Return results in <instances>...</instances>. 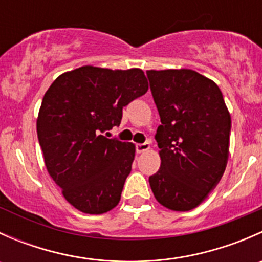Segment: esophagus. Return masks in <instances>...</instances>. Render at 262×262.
<instances>
[{"mask_svg":"<svg viewBox=\"0 0 262 262\" xmlns=\"http://www.w3.org/2000/svg\"><path fill=\"white\" fill-rule=\"evenodd\" d=\"M150 148V146H149V143H138V144H136V149H137V152L138 153H142V152H146V150H148Z\"/></svg>","mask_w":262,"mask_h":262,"instance_id":"34e87169","label":"esophagus"}]
</instances>
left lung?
I'll return each instance as SVG.
<instances>
[{"label": "left lung", "mask_w": 262, "mask_h": 262, "mask_svg": "<svg viewBox=\"0 0 262 262\" xmlns=\"http://www.w3.org/2000/svg\"><path fill=\"white\" fill-rule=\"evenodd\" d=\"M161 118V167L149 176L161 205L187 212L202 204L228 162L231 115L215 82L192 70L147 71Z\"/></svg>", "instance_id": "1"}]
</instances>
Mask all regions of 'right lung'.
Returning a JSON list of instances; mask_svg holds the SVG:
<instances>
[{
  "mask_svg": "<svg viewBox=\"0 0 262 262\" xmlns=\"http://www.w3.org/2000/svg\"><path fill=\"white\" fill-rule=\"evenodd\" d=\"M147 90L139 68L83 66L55 78L44 95L36 120L44 162L80 212L102 214L118 205L136 146L104 133L120 124L123 107Z\"/></svg>",
  "mask_w": 262,
  "mask_h": 262,
  "instance_id": "1",
  "label": "right lung"
}]
</instances>
